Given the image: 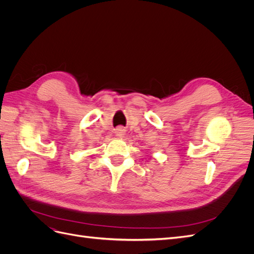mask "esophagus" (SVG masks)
I'll use <instances>...</instances> for the list:
<instances>
[{
	"label": "esophagus",
	"instance_id": "obj_1",
	"mask_svg": "<svg viewBox=\"0 0 254 254\" xmlns=\"http://www.w3.org/2000/svg\"><path fill=\"white\" fill-rule=\"evenodd\" d=\"M114 132H115V135H117L118 137H123L126 134V129H125V127L119 126L117 129H115Z\"/></svg>",
	"mask_w": 254,
	"mask_h": 254
}]
</instances>
